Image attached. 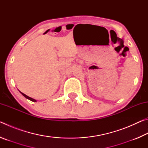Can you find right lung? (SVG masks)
<instances>
[{"label":"right lung","mask_w":148,"mask_h":148,"mask_svg":"<svg viewBox=\"0 0 148 148\" xmlns=\"http://www.w3.org/2000/svg\"><path fill=\"white\" fill-rule=\"evenodd\" d=\"M19 92H21V93L22 94V95H23V96L25 97L26 99H29V100H30V101H32V102H36V100H35V99H32V98H31V97H29V96H27V95H26L25 94H24V93H23V92H21L19 91Z\"/></svg>","instance_id":"right-lung-1"}]
</instances>
